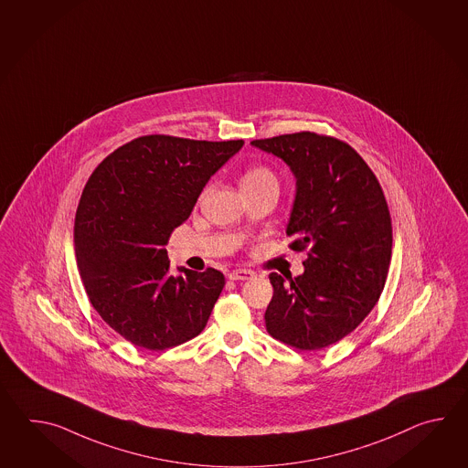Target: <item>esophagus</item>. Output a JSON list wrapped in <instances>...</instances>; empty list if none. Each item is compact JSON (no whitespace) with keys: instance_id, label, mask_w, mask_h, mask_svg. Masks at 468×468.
Returning a JSON list of instances; mask_svg holds the SVG:
<instances>
[{"instance_id":"esophagus-1","label":"esophagus","mask_w":468,"mask_h":468,"mask_svg":"<svg viewBox=\"0 0 468 468\" xmlns=\"http://www.w3.org/2000/svg\"><path fill=\"white\" fill-rule=\"evenodd\" d=\"M252 276H254V272L248 271V269H236V271H230L229 274H228V278L230 281H248Z\"/></svg>"}]
</instances>
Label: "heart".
<instances>
[{
  "mask_svg": "<svg viewBox=\"0 0 468 468\" xmlns=\"http://www.w3.org/2000/svg\"><path fill=\"white\" fill-rule=\"evenodd\" d=\"M240 187L242 190L268 189V187L278 189L279 180L276 174L266 165H254L244 172Z\"/></svg>",
  "mask_w": 468,
  "mask_h": 468,
  "instance_id": "b5f03b06",
  "label": "heart"
}]
</instances>
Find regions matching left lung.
I'll return each instance as SVG.
<instances>
[{
  "mask_svg": "<svg viewBox=\"0 0 468 468\" xmlns=\"http://www.w3.org/2000/svg\"><path fill=\"white\" fill-rule=\"evenodd\" d=\"M296 179L286 236L306 250L304 272H271L266 328L289 346L314 351L345 338L378 303L391 261V219L379 182L348 144L313 132L252 140Z\"/></svg>",
  "mask_w": 468,
  "mask_h": 468,
  "instance_id": "left-lung-1",
  "label": "left lung"
}]
</instances>
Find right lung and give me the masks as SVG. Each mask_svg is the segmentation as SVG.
Returning <instances> with one entry per match:
<instances>
[{
	"mask_svg": "<svg viewBox=\"0 0 468 468\" xmlns=\"http://www.w3.org/2000/svg\"><path fill=\"white\" fill-rule=\"evenodd\" d=\"M244 140H132L90 176L75 218V256L91 306L140 348L162 351L206 328L226 281L218 269L170 272L172 230Z\"/></svg>",
	"mask_w": 468,
	"mask_h": 468,
	"instance_id": "obj_1",
	"label": "right lung"
}]
</instances>
